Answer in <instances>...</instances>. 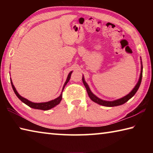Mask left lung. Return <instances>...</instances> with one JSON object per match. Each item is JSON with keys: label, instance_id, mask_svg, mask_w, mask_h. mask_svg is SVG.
I'll use <instances>...</instances> for the list:
<instances>
[{"label": "left lung", "instance_id": "8db88e82", "mask_svg": "<svg viewBox=\"0 0 153 153\" xmlns=\"http://www.w3.org/2000/svg\"><path fill=\"white\" fill-rule=\"evenodd\" d=\"M140 60H141V71H140V77H139L138 82H137V84L135 86V87L134 88L133 90H131V91L129 92L128 94H127L126 96H125V97H123L121 98H119V99H117V100H112V101H108V100H105L100 99V98L97 97L95 94H93L91 90H90V89L89 86L88 85V84L86 82V81H85L84 76H82L83 84H84L85 87H86L87 92H88V94L90 99H91L93 102L97 103V104H98V105L105 106V107H116V106L121 105L124 104V103H126L127 101H128V100L130 99L131 98H132L134 97V94H135L136 92L138 91L140 86L141 81H142V69H143V67H142V62L141 59H140Z\"/></svg>", "mask_w": 153, "mask_h": 153}]
</instances>
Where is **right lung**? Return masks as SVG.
I'll return each instance as SVG.
<instances>
[{
    "label": "right lung",
    "mask_w": 153,
    "mask_h": 153,
    "mask_svg": "<svg viewBox=\"0 0 153 153\" xmlns=\"http://www.w3.org/2000/svg\"><path fill=\"white\" fill-rule=\"evenodd\" d=\"M72 72H73L72 71L71 72H69V75H68V76H67L66 81H65V84L63 85V90H62V92H63V89H64L65 86H66V84H67V83H68V82L69 81V79H70V77H71ZM11 86H12L13 89V91L15 92V94H16L17 97L19 98V100H22L23 102L25 103V104L27 105V106H29V107H31V108H36V109L44 110V111L49 110V109H51V108H52L55 107V106H56L57 105H59V103H60V102L61 101V100H62V92H61V94H60V96H59V97L56 98L55 99H54V100H50V101L45 102H38V103L37 102H33L32 101H30L29 100L26 99V98L22 97L21 95H19V94L17 92L16 89H15V88L13 84V82L11 81Z\"/></svg>",
    "instance_id": "obj_1"
}]
</instances>
